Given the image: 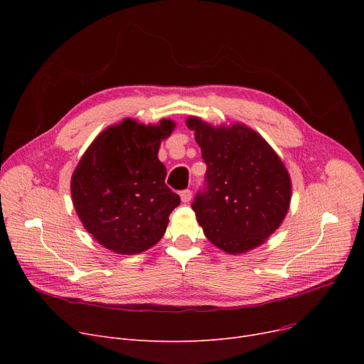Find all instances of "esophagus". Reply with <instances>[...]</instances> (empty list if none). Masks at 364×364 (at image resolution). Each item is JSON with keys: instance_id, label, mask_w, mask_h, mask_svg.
<instances>
[{"instance_id": "1", "label": "esophagus", "mask_w": 364, "mask_h": 364, "mask_svg": "<svg viewBox=\"0 0 364 364\" xmlns=\"http://www.w3.org/2000/svg\"><path fill=\"white\" fill-rule=\"evenodd\" d=\"M180 198H181V202H184V203L190 202V199H192V190H188V188L181 190Z\"/></svg>"}]
</instances>
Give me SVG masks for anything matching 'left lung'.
Returning a JSON list of instances; mask_svg holds the SVG:
<instances>
[{
  "mask_svg": "<svg viewBox=\"0 0 364 364\" xmlns=\"http://www.w3.org/2000/svg\"><path fill=\"white\" fill-rule=\"evenodd\" d=\"M195 131L206 164L205 187L192 203L208 240L227 254L262 245L288 214V169L258 132L243 124L213 127L196 117Z\"/></svg>",
  "mask_w": 364,
  "mask_h": 364,
  "instance_id": "obj_1",
  "label": "left lung"
}]
</instances>
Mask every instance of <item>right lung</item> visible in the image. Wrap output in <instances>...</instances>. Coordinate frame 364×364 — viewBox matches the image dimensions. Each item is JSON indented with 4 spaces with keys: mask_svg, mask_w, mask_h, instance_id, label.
I'll use <instances>...</instances> for the list:
<instances>
[{
    "mask_svg": "<svg viewBox=\"0 0 364 364\" xmlns=\"http://www.w3.org/2000/svg\"><path fill=\"white\" fill-rule=\"evenodd\" d=\"M176 122L156 125L136 119L107 127L85 150L70 181L75 211L102 246L140 254L156 245L180 196L165 184L166 168L158 159L161 141Z\"/></svg>",
    "mask_w": 364,
    "mask_h": 364,
    "instance_id": "obj_1",
    "label": "right lung"
}]
</instances>
